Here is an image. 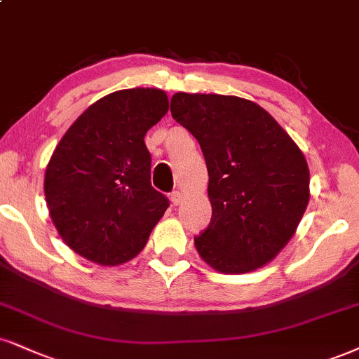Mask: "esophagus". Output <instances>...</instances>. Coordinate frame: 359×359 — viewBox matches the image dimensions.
<instances>
[{"label":"esophagus","instance_id":"34e87169","mask_svg":"<svg viewBox=\"0 0 359 359\" xmlns=\"http://www.w3.org/2000/svg\"><path fill=\"white\" fill-rule=\"evenodd\" d=\"M170 200H171V205L172 206H178L180 203H181V200H183V196H181L180 191H172L170 194Z\"/></svg>","mask_w":359,"mask_h":359}]
</instances>
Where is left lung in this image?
<instances>
[{"instance_id":"left-lung-1","label":"left lung","mask_w":359,"mask_h":359,"mask_svg":"<svg viewBox=\"0 0 359 359\" xmlns=\"http://www.w3.org/2000/svg\"><path fill=\"white\" fill-rule=\"evenodd\" d=\"M171 116L201 146L213 215L194 246L216 271L269 263L291 240L309 201L302 149L278 121L238 96L176 93Z\"/></svg>"}]
</instances>
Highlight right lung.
<instances>
[{"label":"right lung","instance_id":"add662e5","mask_svg":"<svg viewBox=\"0 0 359 359\" xmlns=\"http://www.w3.org/2000/svg\"><path fill=\"white\" fill-rule=\"evenodd\" d=\"M170 101L156 88L119 90L93 103L57 143L44 175L55 226L74 253L116 266L143 250L170 201L151 187L149 128Z\"/></svg>","mask_w":359,"mask_h":359}]
</instances>
